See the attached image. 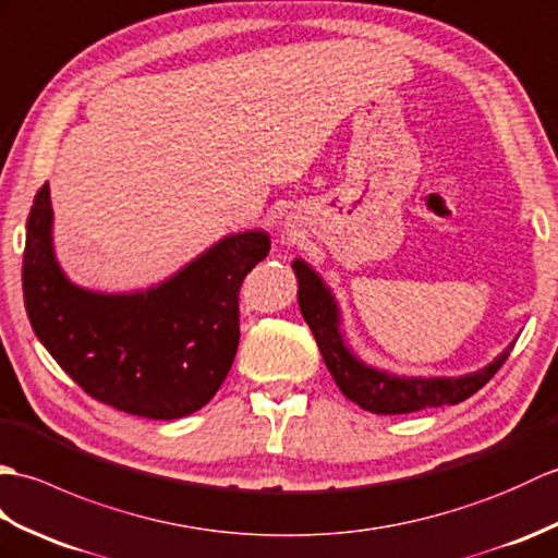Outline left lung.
Listing matches in <instances>:
<instances>
[{
  "instance_id": "1",
  "label": "left lung",
  "mask_w": 558,
  "mask_h": 558,
  "mask_svg": "<svg viewBox=\"0 0 558 558\" xmlns=\"http://www.w3.org/2000/svg\"><path fill=\"white\" fill-rule=\"evenodd\" d=\"M291 267L295 271V279H299L301 315L307 322V327L313 329V337L333 381H337L345 399L369 413L401 415L423 411V408L461 403L468 396L485 387L513 351V343H509L489 365L461 377L391 375L387 369L363 363L351 351L341 331L339 303L317 271L305 259H293Z\"/></svg>"
}]
</instances>
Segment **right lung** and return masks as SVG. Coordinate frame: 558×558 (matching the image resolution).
Wrapping results in <instances>:
<instances>
[{
	"instance_id": "add662e5",
	"label": "right lung",
	"mask_w": 558,
	"mask_h": 558,
	"mask_svg": "<svg viewBox=\"0 0 558 558\" xmlns=\"http://www.w3.org/2000/svg\"><path fill=\"white\" fill-rule=\"evenodd\" d=\"M49 183L26 225L23 301L61 369L117 411L177 420L213 399L239 349V289L269 253L267 231H239L147 291L100 293L59 267Z\"/></svg>"
}]
</instances>
